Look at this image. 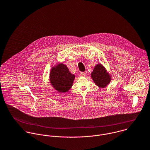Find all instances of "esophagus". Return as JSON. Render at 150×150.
I'll list each match as a JSON object with an SVG mask.
<instances>
[{
  "label": "esophagus",
  "mask_w": 150,
  "mask_h": 150,
  "mask_svg": "<svg viewBox=\"0 0 150 150\" xmlns=\"http://www.w3.org/2000/svg\"><path fill=\"white\" fill-rule=\"evenodd\" d=\"M86 75V72H81L80 73V76L81 77H85Z\"/></svg>",
  "instance_id": "obj_1"
}]
</instances>
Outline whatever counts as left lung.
<instances>
[{
	"label": "left lung",
	"instance_id": "left-lung-1",
	"mask_svg": "<svg viewBox=\"0 0 150 150\" xmlns=\"http://www.w3.org/2000/svg\"><path fill=\"white\" fill-rule=\"evenodd\" d=\"M91 75L95 84L101 88L108 85L111 80V74L101 64H98L94 67Z\"/></svg>",
	"mask_w": 150,
	"mask_h": 150
}]
</instances>
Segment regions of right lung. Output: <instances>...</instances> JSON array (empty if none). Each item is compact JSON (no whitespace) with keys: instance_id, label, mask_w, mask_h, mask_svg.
Listing matches in <instances>:
<instances>
[{"instance_id":"obj_1","label":"right lung","mask_w":150,"mask_h":150,"mask_svg":"<svg viewBox=\"0 0 150 150\" xmlns=\"http://www.w3.org/2000/svg\"><path fill=\"white\" fill-rule=\"evenodd\" d=\"M75 75L71 74L66 65L60 63L54 66L50 72V81L59 92H67L73 86Z\"/></svg>"}]
</instances>
